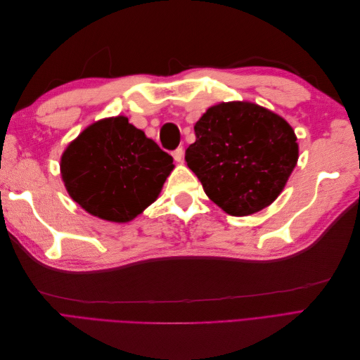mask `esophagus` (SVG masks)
<instances>
[{"mask_svg":"<svg viewBox=\"0 0 360 360\" xmlns=\"http://www.w3.org/2000/svg\"><path fill=\"white\" fill-rule=\"evenodd\" d=\"M183 156H184V150H183L181 147H179V148H176V150L172 151V158H174V160L179 162V163H181V162H183Z\"/></svg>","mask_w":360,"mask_h":360,"instance_id":"esophagus-1","label":"esophagus"}]
</instances>
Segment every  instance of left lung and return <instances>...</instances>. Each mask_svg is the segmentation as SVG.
<instances>
[{
	"mask_svg": "<svg viewBox=\"0 0 360 360\" xmlns=\"http://www.w3.org/2000/svg\"><path fill=\"white\" fill-rule=\"evenodd\" d=\"M188 167L204 192L231 216L266 209L285 188L299 159L292 127L278 114L250 102H222L195 124Z\"/></svg>",
	"mask_w": 360,
	"mask_h": 360,
	"instance_id": "left-lung-1",
	"label": "left lung"
}]
</instances>
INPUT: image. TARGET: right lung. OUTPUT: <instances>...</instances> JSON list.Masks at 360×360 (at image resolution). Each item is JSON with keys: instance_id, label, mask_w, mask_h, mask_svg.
<instances>
[{"instance_id": "right-lung-1", "label": "right lung", "mask_w": 360, "mask_h": 360, "mask_svg": "<svg viewBox=\"0 0 360 360\" xmlns=\"http://www.w3.org/2000/svg\"><path fill=\"white\" fill-rule=\"evenodd\" d=\"M172 168V158L124 115L84 129L60 162L72 200L90 214L118 224L135 219L156 201Z\"/></svg>"}]
</instances>
